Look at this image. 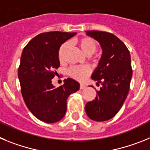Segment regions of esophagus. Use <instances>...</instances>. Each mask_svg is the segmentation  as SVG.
Segmentation results:
<instances>
[{"label": "esophagus", "mask_w": 150, "mask_h": 150, "mask_svg": "<svg viewBox=\"0 0 150 150\" xmlns=\"http://www.w3.org/2000/svg\"><path fill=\"white\" fill-rule=\"evenodd\" d=\"M85 88H86V86L84 84H80V86H79L80 89H84Z\"/></svg>", "instance_id": "obj_1"}]
</instances>
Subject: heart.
I'll use <instances>...</instances> for the list:
<instances>
[{"mask_svg":"<svg viewBox=\"0 0 150 150\" xmlns=\"http://www.w3.org/2000/svg\"><path fill=\"white\" fill-rule=\"evenodd\" d=\"M78 44L82 51L86 55H90L93 54L98 48L97 43L91 38H83L78 40ZM68 48V43H64L60 46L59 50V59L63 62L65 58V53ZM91 73L89 67L86 66H72L68 69V74L74 79L77 80H83Z\"/></svg>","mask_w":150,"mask_h":150,"instance_id":"heart-1","label":"heart"}]
</instances>
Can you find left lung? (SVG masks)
<instances>
[{
	"label": "left lung",
	"instance_id": "left-lung-1",
	"mask_svg": "<svg viewBox=\"0 0 150 150\" xmlns=\"http://www.w3.org/2000/svg\"><path fill=\"white\" fill-rule=\"evenodd\" d=\"M88 36L98 41L103 50L99 64L91 79L101 83L95 100L88 102L85 110L94 121L103 122L116 116L126 99L132 77L129 50L114 34L100 30H87Z\"/></svg>",
	"mask_w": 150,
	"mask_h": 150
}]
</instances>
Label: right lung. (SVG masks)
Masks as SVG:
<instances>
[{
  "instance_id": "1",
  "label": "right lung",
  "mask_w": 150,
  "mask_h": 150,
  "mask_svg": "<svg viewBox=\"0 0 150 150\" xmlns=\"http://www.w3.org/2000/svg\"><path fill=\"white\" fill-rule=\"evenodd\" d=\"M76 33L50 31L34 37L25 46L18 69L21 92L26 106L36 118L46 123L59 122L67 111V99L79 84L67 78L59 88L52 79L60 66L59 50Z\"/></svg>"
}]
</instances>
